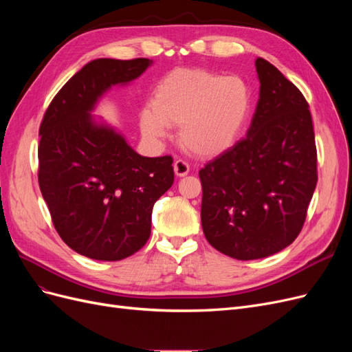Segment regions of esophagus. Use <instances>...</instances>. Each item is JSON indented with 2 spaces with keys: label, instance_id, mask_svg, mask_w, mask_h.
Listing matches in <instances>:
<instances>
[{
  "label": "esophagus",
  "instance_id": "esophagus-1",
  "mask_svg": "<svg viewBox=\"0 0 352 352\" xmlns=\"http://www.w3.org/2000/svg\"><path fill=\"white\" fill-rule=\"evenodd\" d=\"M173 168H175L176 176H179V177L186 176V175L189 173V164L185 162V160H182V158L176 160L175 164H173Z\"/></svg>",
  "mask_w": 352,
  "mask_h": 352
}]
</instances>
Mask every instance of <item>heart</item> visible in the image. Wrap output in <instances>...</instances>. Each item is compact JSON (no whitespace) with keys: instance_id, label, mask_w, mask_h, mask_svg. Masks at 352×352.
<instances>
[{"instance_id":"heart-1","label":"heart","mask_w":352,"mask_h":352,"mask_svg":"<svg viewBox=\"0 0 352 352\" xmlns=\"http://www.w3.org/2000/svg\"><path fill=\"white\" fill-rule=\"evenodd\" d=\"M252 95L239 76L208 70H179L157 85L153 102L140 113L148 141L164 140L170 124H180L185 150L212 157L230 148L251 110Z\"/></svg>"}]
</instances>
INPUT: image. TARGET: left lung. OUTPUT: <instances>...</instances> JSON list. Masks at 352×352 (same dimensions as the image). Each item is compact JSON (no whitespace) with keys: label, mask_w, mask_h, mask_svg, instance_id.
Masks as SVG:
<instances>
[{"label":"left lung","mask_w":352,"mask_h":352,"mask_svg":"<svg viewBox=\"0 0 352 352\" xmlns=\"http://www.w3.org/2000/svg\"><path fill=\"white\" fill-rule=\"evenodd\" d=\"M260 98L243 140L199 170L207 241L236 260L269 257L304 226L317 184L308 102L264 58L255 60Z\"/></svg>","instance_id":"left-lung-1"}]
</instances>
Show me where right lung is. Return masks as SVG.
<instances>
[{"mask_svg": "<svg viewBox=\"0 0 352 352\" xmlns=\"http://www.w3.org/2000/svg\"><path fill=\"white\" fill-rule=\"evenodd\" d=\"M151 60L98 58L63 87L44 114L38 180L54 228L85 257L119 261L151 233L155 201L173 185V158L142 157L113 127L91 116L113 85H124Z\"/></svg>", "mask_w": 352, "mask_h": 352, "instance_id": "add662e5", "label": "right lung"}]
</instances>
